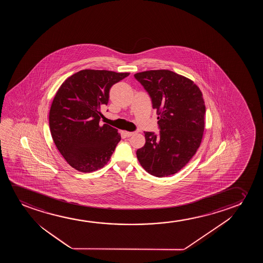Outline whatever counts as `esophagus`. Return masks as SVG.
<instances>
[{
	"mask_svg": "<svg viewBox=\"0 0 263 263\" xmlns=\"http://www.w3.org/2000/svg\"><path fill=\"white\" fill-rule=\"evenodd\" d=\"M124 134H125V136H126V137H132V136H133L134 134V132H128V131H125V132H124Z\"/></svg>",
	"mask_w": 263,
	"mask_h": 263,
	"instance_id": "obj_1",
	"label": "esophagus"
}]
</instances>
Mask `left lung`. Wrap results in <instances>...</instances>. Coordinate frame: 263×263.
I'll return each mask as SVG.
<instances>
[{
	"label": "left lung",
	"instance_id": "8db88e82",
	"mask_svg": "<svg viewBox=\"0 0 263 263\" xmlns=\"http://www.w3.org/2000/svg\"><path fill=\"white\" fill-rule=\"evenodd\" d=\"M158 115L160 136L145 132V144L137 151L141 166L155 177L182 169L198 151L205 128L203 94L192 80L170 70L137 72Z\"/></svg>",
	"mask_w": 263,
	"mask_h": 263
}]
</instances>
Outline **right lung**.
Here are the masks:
<instances>
[{
	"label": "right lung",
	"mask_w": 263,
	"mask_h": 263,
	"mask_svg": "<svg viewBox=\"0 0 263 263\" xmlns=\"http://www.w3.org/2000/svg\"><path fill=\"white\" fill-rule=\"evenodd\" d=\"M129 72L85 69L59 87L49 111L51 136L69 165L92 173L108 163L121 139L118 129L100 125L101 106L108 104L113 84Z\"/></svg>",
	"instance_id": "obj_1"
}]
</instances>
